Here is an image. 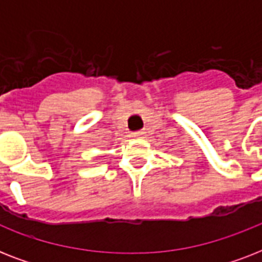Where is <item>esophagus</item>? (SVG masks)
Listing matches in <instances>:
<instances>
[{"mask_svg":"<svg viewBox=\"0 0 262 262\" xmlns=\"http://www.w3.org/2000/svg\"><path fill=\"white\" fill-rule=\"evenodd\" d=\"M132 135L135 136V137H141V136L145 135V132H144V130H136V132H133Z\"/></svg>","mask_w":262,"mask_h":262,"instance_id":"esophagus-1","label":"esophagus"}]
</instances>
